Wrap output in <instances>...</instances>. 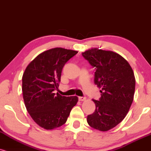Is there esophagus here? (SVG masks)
<instances>
[{
	"label": "esophagus",
	"mask_w": 151,
	"mask_h": 151,
	"mask_svg": "<svg viewBox=\"0 0 151 151\" xmlns=\"http://www.w3.org/2000/svg\"><path fill=\"white\" fill-rule=\"evenodd\" d=\"M78 99L81 101H84L86 100V97H83V96H79Z\"/></svg>",
	"instance_id": "obj_1"
}]
</instances>
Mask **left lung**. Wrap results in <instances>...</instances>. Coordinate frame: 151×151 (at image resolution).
Segmentation results:
<instances>
[{"label":"left lung","instance_id":"obj_1","mask_svg":"<svg viewBox=\"0 0 151 151\" xmlns=\"http://www.w3.org/2000/svg\"><path fill=\"white\" fill-rule=\"evenodd\" d=\"M82 55L95 69L94 84L101 93L99 101L92 99L96 109L87 115V123L101 132L109 131L122 122L132 104L134 74L127 61L113 51L91 48Z\"/></svg>","mask_w":151,"mask_h":151}]
</instances>
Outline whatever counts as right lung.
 Returning a JSON list of instances; mask_svg holds the SVG:
<instances>
[{"instance_id":"add662e5","label":"right lung","mask_w":151,"mask_h":151,"mask_svg":"<svg viewBox=\"0 0 151 151\" xmlns=\"http://www.w3.org/2000/svg\"><path fill=\"white\" fill-rule=\"evenodd\" d=\"M77 51L61 47L38 55L26 68L22 76L24 104L31 117L40 127L51 130L66 123L78 96H64L54 91L59 87L61 70Z\"/></svg>"}]
</instances>
